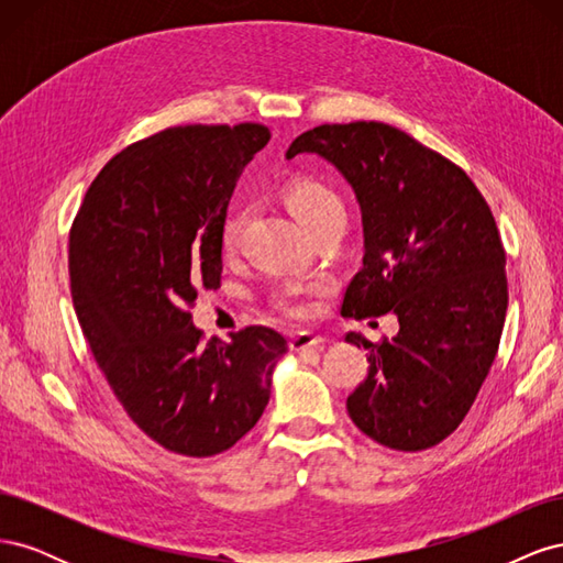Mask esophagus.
<instances>
[{"label": "esophagus", "mask_w": 563, "mask_h": 563, "mask_svg": "<svg viewBox=\"0 0 563 563\" xmlns=\"http://www.w3.org/2000/svg\"><path fill=\"white\" fill-rule=\"evenodd\" d=\"M323 343H327V340H323L321 335H317L312 331H300V333L291 335V343L288 345H291L294 352H308V350H321Z\"/></svg>", "instance_id": "esophagus-1"}]
</instances>
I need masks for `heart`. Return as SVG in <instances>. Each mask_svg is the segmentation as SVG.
<instances>
[{"mask_svg": "<svg viewBox=\"0 0 563 563\" xmlns=\"http://www.w3.org/2000/svg\"><path fill=\"white\" fill-rule=\"evenodd\" d=\"M284 203L288 211L294 213V218L305 230H314L317 225L327 223V220H345V203L340 199L329 185H323L319 180L310 178H296L291 183H286L284 187ZM242 230H244V216L242 213H230L223 225H220V251L225 255H232L240 246L242 240ZM302 294V288L298 286H286L284 291L277 296V305L288 312V314H302V305L298 296Z\"/></svg>", "mask_w": 563, "mask_h": 563, "instance_id": "heart-1", "label": "heart"}]
</instances>
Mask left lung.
Returning a JSON list of instances; mask_svg holds the SVG:
<instances>
[{"instance_id": "obj_1", "label": "left lung", "mask_w": 563, "mask_h": 563, "mask_svg": "<svg viewBox=\"0 0 563 563\" xmlns=\"http://www.w3.org/2000/svg\"><path fill=\"white\" fill-rule=\"evenodd\" d=\"M302 152L331 162L362 209L364 261L340 312L399 321L380 343L345 335L368 350L347 413L387 449H432L467 416L500 345L507 277L496 218L463 168L389 124H321L286 157Z\"/></svg>"}]
</instances>
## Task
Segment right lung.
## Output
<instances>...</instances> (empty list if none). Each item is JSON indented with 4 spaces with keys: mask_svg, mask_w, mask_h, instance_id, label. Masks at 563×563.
<instances>
[{
    "mask_svg": "<svg viewBox=\"0 0 563 563\" xmlns=\"http://www.w3.org/2000/svg\"><path fill=\"white\" fill-rule=\"evenodd\" d=\"M267 126H174L114 155L70 230L84 338L129 418L166 451L209 457L261 420L288 350L267 327L201 343L190 308L218 288L220 225Z\"/></svg>",
    "mask_w": 563,
    "mask_h": 563,
    "instance_id": "1",
    "label": "right lung"
}]
</instances>
